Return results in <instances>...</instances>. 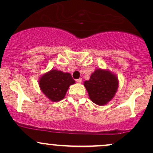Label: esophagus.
Here are the masks:
<instances>
[{
    "label": "esophagus",
    "instance_id": "1",
    "mask_svg": "<svg viewBox=\"0 0 153 153\" xmlns=\"http://www.w3.org/2000/svg\"><path fill=\"white\" fill-rule=\"evenodd\" d=\"M76 82L78 83H81L82 82V79L81 78H79V79H76Z\"/></svg>",
    "mask_w": 153,
    "mask_h": 153
}]
</instances>
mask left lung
I'll return each mask as SVG.
<instances>
[{
	"label": "left lung",
	"instance_id": "8db88e82",
	"mask_svg": "<svg viewBox=\"0 0 153 153\" xmlns=\"http://www.w3.org/2000/svg\"><path fill=\"white\" fill-rule=\"evenodd\" d=\"M90 100L97 105H105L115 97L119 88V79L114 73L108 69L97 68L89 80L84 82Z\"/></svg>",
	"mask_w": 153,
	"mask_h": 153
}]
</instances>
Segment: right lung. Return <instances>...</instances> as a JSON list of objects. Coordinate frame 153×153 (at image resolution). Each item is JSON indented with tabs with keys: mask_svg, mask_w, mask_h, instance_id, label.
<instances>
[{
	"mask_svg": "<svg viewBox=\"0 0 153 153\" xmlns=\"http://www.w3.org/2000/svg\"><path fill=\"white\" fill-rule=\"evenodd\" d=\"M38 82L42 94L53 102L63 100L69 87L75 83L71 74L56 69L42 74Z\"/></svg>",
	"mask_w": 153,
	"mask_h": 153,
	"instance_id": "add662e5",
	"label": "right lung"
}]
</instances>
